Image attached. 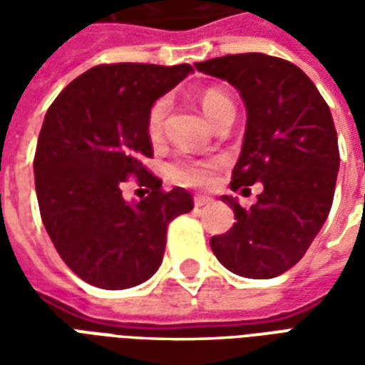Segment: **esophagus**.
<instances>
[{
    "mask_svg": "<svg viewBox=\"0 0 365 365\" xmlns=\"http://www.w3.org/2000/svg\"><path fill=\"white\" fill-rule=\"evenodd\" d=\"M211 201H213V199L207 197V195H195V197H193V203H195V207H205V205H209Z\"/></svg>",
    "mask_w": 365,
    "mask_h": 365,
    "instance_id": "esophagus-1",
    "label": "esophagus"
}]
</instances>
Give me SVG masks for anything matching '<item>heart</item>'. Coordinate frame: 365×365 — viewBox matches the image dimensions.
Listing matches in <instances>:
<instances>
[{"label": "heart", "instance_id": "heart-1", "mask_svg": "<svg viewBox=\"0 0 365 365\" xmlns=\"http://www.w3.org/2000/svg\"><path fill=\"white\" fill-rule=\"evenodd\" d=\"M201 109L207 115V119L211 123H217L222 115L230 109H235V105L230 101L227 93L221 90H207L199 97ZM168 111L166 99H158L148 111L146 117V133L152 143L160 140L162 136V127H164V117ZM219 168L217 160H197V158H178L168 166V175L170 180L180 185H190V187H199V185H207L213 180L215 172Z\"/></svg>", "mask_w": 365, "mask_h": 365}]
</instances>
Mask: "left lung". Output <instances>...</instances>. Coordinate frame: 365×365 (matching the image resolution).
<instances>
[{"instance_id": "8db88e82", "label": "left lung", "mask_w": 365, "mask_h": 365, "mask_svg": "<svg viewBox=\"0 0 365 365\" xmlns=\"http://www.w3.org/2000/svg\"><path fill=\"white\" fill-rule=\"evenodd\" d=\"M195 68L235 86L246 105L230 190L264 187L250 209L221 197L237 222L211 238L213 254L242 277L282 275L305 256L332 207L340 154L329 105L301 68L268 54H227Z\"/></svg>"}]
</instances>
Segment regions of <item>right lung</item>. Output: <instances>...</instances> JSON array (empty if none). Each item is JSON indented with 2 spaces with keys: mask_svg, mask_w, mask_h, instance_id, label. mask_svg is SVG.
I'll list each match as a JSON object with an SVG mask.
<instances>
[{
  "mask_svg": "<svg viewBox=\"0 0 365 365\" xmlns=\"http://www.w3.org/2000/svg\"><path fill=\"white\" fill-rule=\"evenodd\" d=\"M193 72L190 64H101L60 91L44 115L35 152V190L44 229L66 266L101 289L150 279L164 258L166 232L193 197L162 190L146 170L154 101ZM128 177L149 191L128 204Z\"/></svg>",
  "mask_w": 365,
  "mask_h": 365,
  "instance_id": "obj_1",
  "label": "right lung"
}]
</instances>
